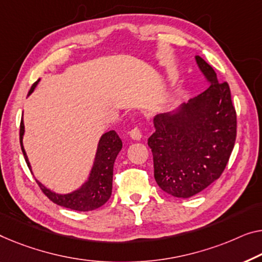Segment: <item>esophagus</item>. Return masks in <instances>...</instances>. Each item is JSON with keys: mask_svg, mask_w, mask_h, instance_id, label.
Instances as JSON below:
<instances>
[{"mask_svg": "<svg viewBox=\"0 0 262 262\" xmlns=\"http://www.w3.org/2000/svg\"><path fill=\"white\" fill-rule=\"evenodd\" d=\"M129 135L133 140H136V141H139V140L142 138V133L139 127L133 128V129L129 132Z\"/></svg>", "mask_w": 262, "mask_h": 262, "instance_id": "esophagus-1", "label": "esophagus"}]
</instances>
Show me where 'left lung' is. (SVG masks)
<instances>
[{"mask_svg": "<svg viewBox=\"0 0 262 262\" xmlns=\"http://www.w3.org/2000/svg\"><path fill=\"white\" fill-rule=\"evenodd\" d=\"M196 63L209 87L181 106L175 114L154 119L148 139L154 178L160 188L177 198H190L217 180L236 139V112L231 89L200 56Z\"/></svg>", "mask_w": 262, "mask_h": 262, "instance_id": "obj_1", "label": "left lung"}]
</instances>
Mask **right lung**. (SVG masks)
<instances>
[{"mask_svg": "<svg viewBox=\"0 0 262 262\" xmlns=\"http://www.w3.org/2000/svg\"><path fill=\"white\" fill-rule=\"evenodd\" d=\"M37 83L38 80L31 85L28 95L30 93H33ZM23 133H25V124H23L22 119L21 124H19V143H21V149L23 155H25L27 165L30 169V163L22 144ZM121 148H122V141H121L119 135L114 130L104 133L100 139L91 177H89L88 181L76 192L60 195L47 189L38 181H36L37 185L40 186L41 190L46 196L58 206L66 207V208L73 210H79V212H89V210L99 208V207L106 204L112 195L113 168H114L115 159Z\"/></svg>", "mask_w": 262, "mask_h": 262, "instance_id": "obj_1", "label": "right lung"}]
</instances>
